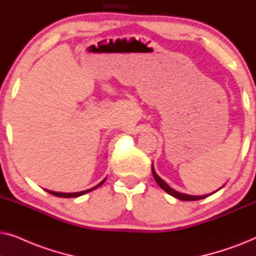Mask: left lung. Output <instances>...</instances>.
Listing matches in <instances>:
<instances>
[{"instance_id":"1","label":"left lung","mask_w":256,"mask_h":256,"mask_svg":"<svg viewBox=\"0 0 256 256\" xmlns=\"http://www.w3.org/2000/svg\"><path fill=\"white\" fill-rule=\"evenodd\" d=\"M152 174H154V178H155V180L157 182V184L160 185V188H163L164 191L166 192V194H169L170 196H172V197L180 199V200H185V202H190V200H199V199H202V198H206L208 197L210 194H204V196H190V194H180V192H178L176 190H174L172 188H170L169 185H168L166 182H164L162 178H160L158 174H156L155 169H154V164L152 166ZM219 188V190H220ZM218 191V190H216ZM214 194V192H213Z\"/></svg>"}]
</instances>
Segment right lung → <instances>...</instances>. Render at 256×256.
I'll return each instance as SVG.
<instances>
[{"label":"right lung","mask_w":256,"mask_h":256,"mask_svg":"<svg viewBox=\"0 0 256 256\" xmlns=\"http://www.w3.org/2000/svg\"><path fill=\"white\" fill-rule=\"evenodd\" d=\"M104 180H106V178H104V180H101L99 184L96 185V186H94L92 188H88V190H85V191H80V192H72V194H64V192H54V191H50V190H45L48 191V194H54V196H57V197H62V198H76V197H80V196L85 194H88V192L96 190V188H99L100 185H102L104 183Z\"/></svg>","instance_id":"obj_1"}]
</instances>
